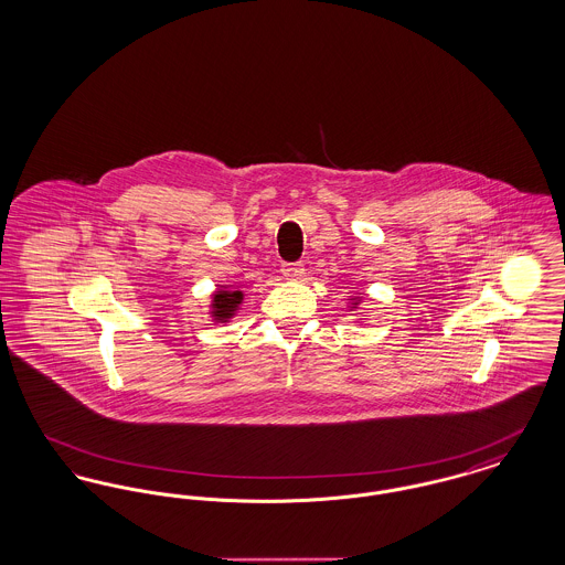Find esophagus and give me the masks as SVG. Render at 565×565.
I'll return each instance as SVG.
<instances>
[{"label": "esophagus", "mask_w": 565, "mask_h": 565, "mask_svg": "<svg viewBox=\"0 0 565 565\" xmlns=\"http://www.w3.org/2000/svg\"><path fill=\"white\" fill-rule=\"evenodd\" d=\"M302 263H286L284 267H281V273H284V277H288V279H298L300 275H302Z\"/></svg>", "instance_id": "obj_1"}]
</instances>
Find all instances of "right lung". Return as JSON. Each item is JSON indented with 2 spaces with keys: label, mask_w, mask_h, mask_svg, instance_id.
I'll list each match as a JSON object with an SVG mask.
<instances>
[{
  "label": "right lung",
  "mask_w": 565,
  "mask_h": 565,
  "mask_svg": "<svg viewBox=\"0 0 565 565\" xmlns=\"http://www.w3.org/2000/svg\"><path fill=\"white\" fill-rule=\"evenodd\" d=\"M242 292H217L214 295L215 320L231 318L235 307L242 302Z\"/></svg>",
  "instance_id": "right-lung-1"
}]
</instances>
